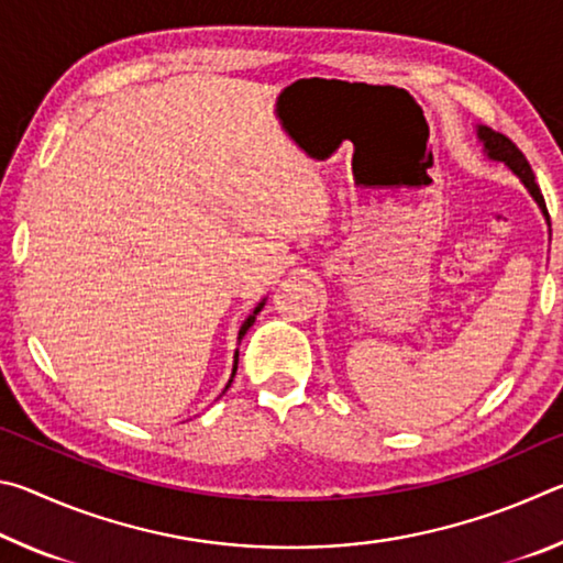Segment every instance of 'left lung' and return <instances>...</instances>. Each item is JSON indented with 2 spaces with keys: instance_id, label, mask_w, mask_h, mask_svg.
<instances>
[{
  "instance_id": "left-lung-1",
  "label": "left lung",
  "mask_w": 563,
  "mask_h": 563,
  "mask_svg": "<svg viewBox=\"0 0 563 563\" xmlns=\"http://www.w3.org/2000/svg\"><path fill=\"white\" fill-rule=\"evenodd\" d=\"M476 139H479V144L484 148V156L489 161H499V164L507 166L514 176H517L523 188L529 190V196L537 201L539 211L544 213L547 223H549V211H547V203H544V196H541V190L537 186V180H533V170L529 166V161L523 158L521 151L511 144V141L504 136V133L492 131L489 126H476ZM551 225V223H549Z\"/></svg>"
}]
</instances>
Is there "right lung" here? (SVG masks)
Masks as SVG:
<instances>
[{"label": "right lung", "instance_id": "add662e5", "mask_svg": "<svg viewBox=\"0 0 563 563\" xmlns=\"http://www.w3.org/2000/svg\"><path fill=\"white\" fill-rule=\"evenodd\" d=\"M265 300H268V298H263L258 305H255V308H253V312H251V316H247L245 320H243V325H241V330H238V342H241L243 340V335H245V332H247V328H251L253 325V322H255V316H258V312L263 310V305H265ZM235 369H238V350H235V360H233V373H231V379H228V385H225V389L228 387H231V383H233V377H235ZM225 389H223V393H225Z\"/></svg>", "mask_w": 563, "mask_h": 563}]
</instances>
